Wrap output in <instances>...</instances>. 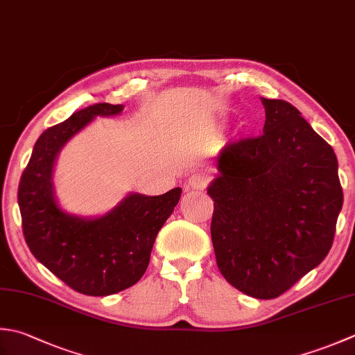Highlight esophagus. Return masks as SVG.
Returning a JSON list of instances; mask_svg holds the SVG:
<instances>
[{"mask_svg": "<svg viewBox=\"0 0 355 355\" xmlns=\"http://www.w3.org/2000/svg\"><path fill=\"white\" fill-rule=\"evenodd\" d=\"M207 186V178L203 175V173L196 172L187 178L184 189L186 191H203L205 187Z\"/></svg>", "mask_w": 355, "mask_h": 355, "instance_id": "obj_1", "label": "esophagus"}]
</instances>
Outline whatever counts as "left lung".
<instances>
[{"label":"left lung","instance_id":"8db88e82","mask_svg":"<svg viewBox=\"0 0 355 355\" xmlns=\"http://www.w3.org/2000/svg\"><path fill=\"white\" fill-rule=\"evenodd\" d=\"M261 103L263 135L221 149L207 193L220 272L243 294L269 300L328 255L343 191L334 150L300 110Z\"/></svg>","mask_w":355,"mask_h":355}]
</instances>
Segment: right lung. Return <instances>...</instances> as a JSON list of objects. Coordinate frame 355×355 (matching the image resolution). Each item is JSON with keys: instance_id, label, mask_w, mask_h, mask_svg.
Returning a JSON list of instances; mask_svg holds the SVG:
<instances>
[{"instance_id": "1", "label": "right lung", "mask_w": 355, "mask_h": 355, "mask_svg": "<svg viewBox=\"0 0 355 355\" xmlns=\"http://www.w3.org/2000/svg\"><path fill=\"white\" fill-rule=\"evenodd\" d=\"M123 107L94 104L44 130L18 187L23 234L35 259L76 293L92 297L116 294L141 279L157 234L182 196L180 187L155 197L130 192L100 217H80L60 206L53 169L61 149L96 116L120 115Z\"/></svg>"}]
</instances>
